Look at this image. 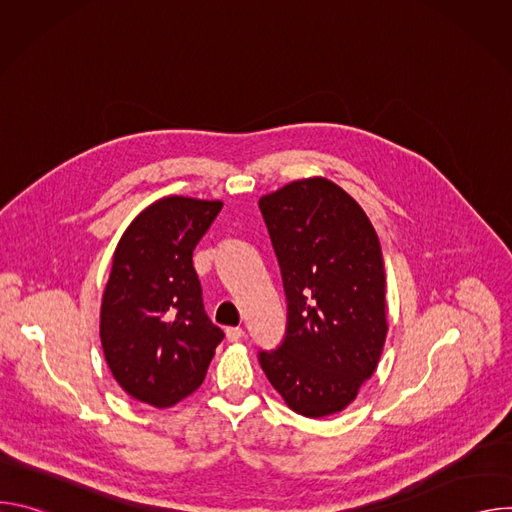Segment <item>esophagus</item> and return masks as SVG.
I'll return each instance as SVG.
<instances>
[{
    "label": "esophagus",
    "mask_w": 512,
    "mask_h": 512,
    "mask_svg": "<svg viewBox=\"0 0 512 512\" xmlns=\"http://www.w3.org/2000/svg\"><path fill=\"white\" fill-rule=\"evenodd\" d=\"M243 336H245V330L243 328H227V340L229 342H239V340H243Z\"/></svg>",
    "instance_id": "esophagus-1"
}]
</instances>
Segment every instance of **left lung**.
I'll return each instance as SVG.
<instances>
[{
    "label": "left lung",
    "mask_w": 512,
    "mask_h": 512,
    "mask_svg": "<svg viewBox=\"0 0 512 512\" xmlns=\"http://www.w3.org/2000/svg\"><path fill=\"white\" fill-rule=\"evenodd\" d=\"M281 269L285 336L259 350L275 391L300 415L354 401L387 336L385 267L369 216L340 186L308 178L259 200Z\"/></svg>",
    "instance_id": "left-lung-1"
}]
</instances>
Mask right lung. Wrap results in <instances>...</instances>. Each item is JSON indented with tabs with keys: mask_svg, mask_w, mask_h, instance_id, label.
Returning <instances> with one entry per match:
<instances>
[{
	"mask_svg": "<svg viewBox=\"0 0 512 512\" xmlns=\"http://www.w3.org/2000/svg\"><path fill=\"white\" fill-rule=\"evenodd\" d=\"M223 202L168 196L121 237L101 304L105 360L125 393L170 407L194 393L225 332L204 312L192 253Z\"/></svg>",
	"mask_w": 512,
	"mask_h": 512,
	"instance_id": "1",
	"label": "right lung"
}]
</instances>
